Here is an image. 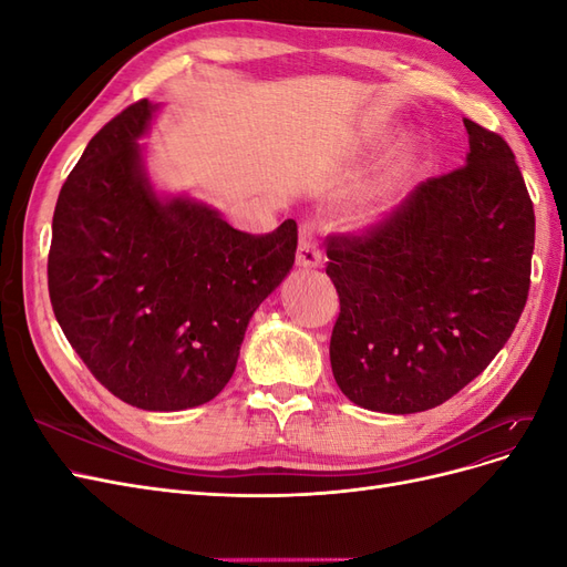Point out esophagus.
<instances>
[{
	"instance_id": "1",
	"label": "esophagus",
	"mask_w": 567,
	"mask_h": 567,
	"mask_svg": "<svg viewBox=\"0 0 567 567\" xmlns=\"http://www.w3.org/2000/svg\"><path fill=\"white\" fill-rule=\"evenodd\" d=\"M323 262V257L315 244V236L310 227H302L300 231V244H298V252H296V265L302 269H319Z\"/></svg>"
}]
</instances>
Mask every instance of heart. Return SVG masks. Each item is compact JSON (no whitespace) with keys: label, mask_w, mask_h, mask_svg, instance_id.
Segmentation results:
<instances>
[{"label":"heart","mask_w":567,"mask_h":567,"mask_svg":"<svg viewBox=\"0 0 567 567\" xmlns=\"http://www.w3.org/2000/svg\"><path fill=\"white\" fill-rule=\"evenodd\" d=\"M416 163H419L416 148L404 146L400 158L392 163L388 173L352 205V210L348 215L350 229L371 231L375 227H381L385 219H390V215L398 210L404 188L416 169Z\"/></svg>","instance_id":"obj_1"}]
</instances>
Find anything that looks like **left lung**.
<instances>
[{"label":"left lung","instance_id":"1","mask_svg":"<svg viewBox=\"0 0 567 567\" xmlns=\"http://www.w3.org/2000/svg\"><path fill=\"white\" fill-rule=\"evenodd\" d=\"M463 167L416 186L367 236L331 238V369L383 414L433 409L483 373L523 315L535 210L499 134L463 120Z\"/></svg>","mask_w":567,"mask_h":567}]
</instances>
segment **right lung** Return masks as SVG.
<instances>
[{"label": "right lung", "mask_w": 567, "mask_h": 567, "mask_svg": "<svg viewBox=\"0 0 567 567\" xmlns=\"http://www.w3.org/2000/svg\"><path fill=\"white\" fill-rule=\"evenodd\" d=\"M161 104L136 101L101 127L51 221L49 298L96 381L144 411L210 402L234 375L248 323L296 262L293 219L236 231L146 167Z\"/></svg>", "instance_id": "obj_1"}]
</instances>
